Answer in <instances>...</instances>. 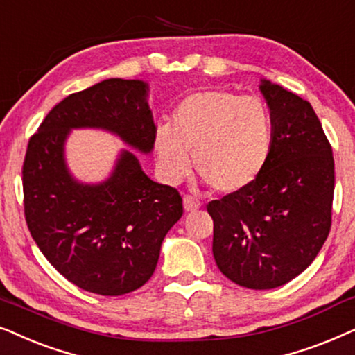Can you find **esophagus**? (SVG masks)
Returning <instances> with one entry per match:
<instances>
[{
  "label": "esophagus",
  "instance_id": "esophagus-1",
  "mask_svg": "<svg viewBox=\"0 0 355 355\" xmlns=\"http://www.w3.org/2000/svg\"><path fill=\"white\" fill-rule=\"evenodd\" d=\"M183 207H185V211L187 212H193V211H196V209H200L201 207V202L196 200V198H193V196H183Z\"/></svg>",
  "mask_w": 355,
  "mask_h": 355
}]
</instances>
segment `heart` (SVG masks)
<instances>
[{
	"label": "heart",
	"mask_w": 355,
	"mask_h": 355,
	"mask_svg": "<svg viewBox=\"0 0 355 355\" xmlns=\"http://www.w3.org/2000/svg\"><path fill=\"white\" fill-rule=\"evenodd\" d=\"M272 146V118L257 97L207 89L183 98L172 126L154 136L157 167L177 183L191 168L214 190L237 193L252 185L266 165Z\"/></svg>",
	"instance_id": "1"
}]
</instances>
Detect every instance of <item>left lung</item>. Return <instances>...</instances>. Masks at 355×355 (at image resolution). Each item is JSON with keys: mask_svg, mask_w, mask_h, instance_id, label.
Here are the masks:
<instances>
[{"mask_svg": "<svg viewBox=\"0 0 355 355\" xmlns=\"http://www.w3.org/2000/svg\"><path fill=\"white\" fill-rule=\"evenodd\" d=\"M272 118L271 154L252 185L211 201L217 268L248 289L284 286L310 266L331 227L333 150L310 102L259 84Z\"/></svg>", "mask_w": 355, "mask_h": 355, "instance_id": "1", "label": "left lung"}]
</instances>
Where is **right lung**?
I'll use <instances>...</instances> for the list:
<instances>
[{
	"label": "right lung",
	"mask_w": 355,
	"mask_h": 355,
	"mask_svg": "<svg viewBox=\"0 0 355 355\" xmlns=\"http://www.w3.org/2000/svg\"><path fill=\"white\" fill-rule=\"evenodd\" d=\"M148 97V83L105 79L51 108L27 146L22 187L32 239L66 279L98 295L128 294L150 279L165 235L183 214L182 196L150 180L128 149L103 182L78 180L66 141L73 130H102L150 154L157 126Z\"/></svg>",
	"instance_id": "right-lung-1"
}]
</instances>
